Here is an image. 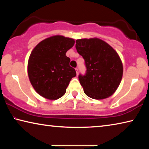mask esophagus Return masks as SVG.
Listing matches in <instances>:
<instances>
[{
  "label": "esophagus",
  "mask_w": 149,
  "mask_h": 149,
  "mask_svg": "<svg viewBox=\"0 0 149 149\" xmlns=\"http://www.w3.org/2000/svg\"><path fill=\"white\" fill-rule=\"evenodd\" d=\"M75 71H76V74H77V75L78 74H79V69H78L77 68H75Z\"/></svg>",
  "instance_id": "1"
}]
</instances>
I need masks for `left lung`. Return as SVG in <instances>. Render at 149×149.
I'll return each instance as SVG.
<instances>
[{
  "mask_svg": "<svg viewBox=\"0 0 149 149\" xmlns=\"http://www.w3.org/2000/svg\"><path fill=\"white\" fill-rule=\"evenodd\" d=\"M77 51L85 60V75H79L85 94L93 99L110 97L119 87L123 64L119 55L107 42L99 38L76 40Z\"/></svg>",
  "mask_w": 149,
  "mask_h": 149,
  "instance_id": "8db88e82",
  "label": "left lung"
}]
</instances>
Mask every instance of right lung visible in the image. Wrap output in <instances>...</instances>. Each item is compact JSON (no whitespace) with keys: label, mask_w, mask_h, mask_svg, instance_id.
I'll return each instance as SVG.
<instances>
[{"label":"right lung","mask_w":149,"mask_h":149,"mask_svg":"<svg viewBox=\"0 0 149 149\" xmlns=\"http://www.w3.org/2000/svg\"><path fill=\"white\" fill-rule=\"evenodd\" d=\"M74 39L54 35L42 40L31 52L27 74L33 87L39 95L56 100L64 95L72 77L76 76L65 53L74 46Z\"/></svg>","instance_id":"right-lung-1"}]
</instances>
